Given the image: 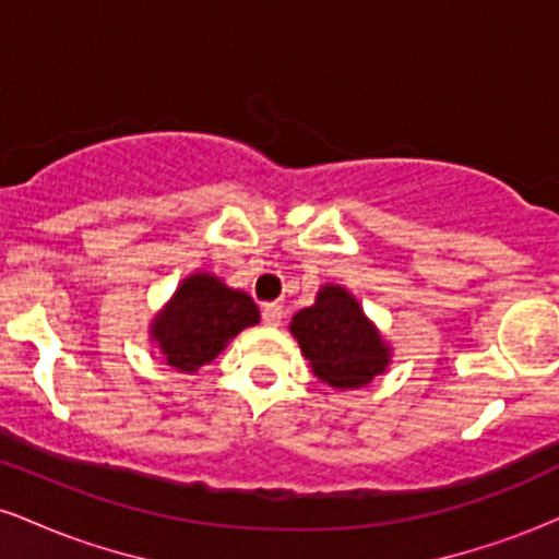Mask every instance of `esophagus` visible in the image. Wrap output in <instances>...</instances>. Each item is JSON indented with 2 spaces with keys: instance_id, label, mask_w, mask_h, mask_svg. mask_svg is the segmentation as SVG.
I'll use <instances>...</instances> for the list:
<instances>
[{
  "instance_id": "1",
  "label": "esophagus",
  "mask_w": 559,
  "mask_h": 559,
  "mask_svg": "<svg viewBox=\"0 0 559 559\" xmlns=\"http://www.w3.org/2000/svg\"><path fill=\"white\" fill-rule=\"evenodd\" d=\"M281 318H284V307L275 305V301H271V305H262V323L281 325Z\"/></svg>"
}]
</instances>
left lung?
I'll return each instance as SVG.
<instances>
[{
	"mask_svg": "<svg viewBox=\"0 0 559 559\" xmlns=\"http://www.w3.org/2000/svg\"><path fill=\"white\" fill-rule=\"evenodd\" d=\"M292 333L301 355L310 360L312 373L329 386H365L389 362V349L355 297L342 286L320 288L316 305L294 316Z\"/></svg>",
	"mask_w": 559,
	"mask_h": 559,
	"instance_id": "8db88e82",
	"label": "left lung"
}]
</instances>
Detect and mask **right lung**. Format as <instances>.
I'll list each match as a JSON object with an SVG mask.
<instances>
[{"instance_id":"add662e5","label":"right lung","mask_w":559,"mask_h":559,"mask_svg":"<svg viewBox=\"0 0 559 559\" xmlns=\"http://www.w3.org/2000/svg\"><path fill=\"white\" fill-rule=\"evenodd\" d=\"M260 320L258 305L243 292L223 286L213 275L186 278L165 312L152 325V338L173 368L194 373L215 360L236 333Z\"/></svg>"}]
</instances>
